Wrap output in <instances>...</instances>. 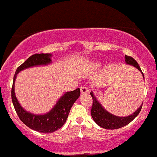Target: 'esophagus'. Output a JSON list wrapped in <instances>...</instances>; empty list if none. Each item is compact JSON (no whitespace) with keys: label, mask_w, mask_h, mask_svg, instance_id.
<instances>
[{"label":"esophagus","mask_w":157,"mask_h":157,"mask_svg":"<svg viewBox=\"0 0 157 157\" xmlns=\"http://www.w3.org/2000/svg\"><path fill=\"white\" fill-rule=\"evenodd\" d=\"M80 92H81V94L82 95H83V94H87L89 93V89L87 88L86 86H81L80 87Z\"/></svg>","instance_id":"1"}]
</instances>
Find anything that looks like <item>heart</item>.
Listing matches in <instances>:
<instances>
[{
  "label": "heart",
  "instance_id": "obj_1",
  "mask_svg": "<svg viewBox=\"0 0 157 157\" xmlns=\"http://www.w3.org/2000/svg\"><path fill=\"white\" fill-rule=\"evenodd\" d=\"M93 67H99V64H97V63L94 64Z\"/></svg>",
  "mask_w": 157,
  "mask_h": 157
}]
</instances>
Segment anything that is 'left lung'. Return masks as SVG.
<instances>
[{"mask_svg":"<svg viewBox=\"0 0 157 157\" xmlns=\"http://www.w3.org/2000/svg\"><path fill=\"white\" fill-rule=\"evenodd\" d=\"M125 61H126V63L127 65L134 66V67H136L138 70H139L140 71H141V73L142 74L143 78H144V74H143L142 71H141V67H140L138 62H137L132 57L125 56ZM90 95H91L92 98V101H93L91 109L92 117L94 120V121H95L98 126L105 128V129H117V128H121V127L126 126V125H128V123H131V122L138 116V113L141 111V108H142L143 103L142 105L138 108V109H137L134 113H132L129 116L117 117L115 116V115L113 114H111V113H109L108 111H107V110L102 107V105H101L99 102L98 101V100L96 99V97L94 95L92 92H90Z\"/></svg>","mask_w":157,"mask_h":157,"instance_id":"obj_1","label":"left lung"}]
</instances>
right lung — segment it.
Segmentation results:
<instances>
[{"instance_id": "add662e5", "label": "right lung", "mask_w": 157, "mask_h": 157, "mask_svg": "<svg viewBox=\"0 0 157 157\" xmlns=\"http://www.w3.org/2000/svg\"><path fill=\"white\" fill-rule=\"evenodd\" d=\"M51 56L52 54L49 53L34 54L19 66L13 77L11 91L13 106L21 121L31 129L43 133L53 132L63 126L67 120L72 105L80 97V90L78 88L74 91L65 92L48 113L42 115L34 114L24 110L18 101L15 95V80L18 73L24 69L34 66L47 65L50 64L52 62Z\"/></svg>"}]
</instances>
